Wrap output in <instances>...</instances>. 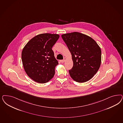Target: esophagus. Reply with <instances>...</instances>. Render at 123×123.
Listing matches in <instances>:
<instances>
[{
    "label": "esophagus",
    "instance_id": "34e87169",
    "mask_svg": "<svg viewBox=\"0 0 123 123\" xmlns=\"http://www.w3.org/2000/svg\"><path fill=\"white\" fill-rule=\"evenodd\" d=\"M66 60H67V58H66V57H64V58L63 60H61L60 61V62H62V63H63L64 62L66 61Z\"/></svg>",
    "mask_w": 123,
    "mask_h": 123
}]
</instances>
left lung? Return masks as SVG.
Wrapping results in <instances>:
<instances>
[{"label":"left lung","mask_w":123,"mask_h":123,"mask_svg":"<svg viewBox=\"0 0 123 123\" xmlns=\"http://www.w3.org/2000/svg\"><path fill=\"white\" fill-rule=\"evenodd\" d=\"M62 37L72 55L73 66L69 71L72 79L79 83L91 79L101 64L99 46L91 37L78 32L64 34Z\"/></svg>","instance_id":"8db88e82"}]
</instances>
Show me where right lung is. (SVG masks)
<instances>
[{"label": "right lung", "instance_id": "add662e5", "mask_svg": "<svg viewBox=\"0 0 123 123\" xmlns=\"http://www.w3.org/2000/svg\"><path fill=\"white\" fill-rule=\"evenodd\" d=\"M59 37L57 34H40L30 40L23 49L24 69L28 76L37 83L48 82L55 75L58 62L52 48Z\"/></svg>", "mask_w": 123, "mask_h": 123}]
</instances>
